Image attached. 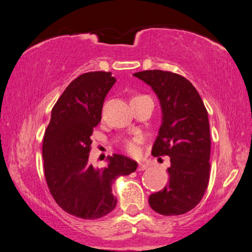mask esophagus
Masks as SVG:
<instances>
[{
	"mask_svg": "<svg viewBox=\"0 0 252 252\" xmlns=\"http://www.w3.org/2000/svg\"><path fill=\"white\" fill-rule=\"evenodd\" d=\"M148 166L145 164V163H141V162L138 163V171H144V170H146Z\"/></svg>",
	"mask_w": 252,
	"mask_h": 252,
	"instance_id": "obj_1",
	"label": "esophagus"
}]
</instances>
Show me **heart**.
<instances>
[{"mask_svg":"<svg viewBox=\"0 0 252 252\" xmlns=\"http://www.w3.org/2000/svg\"><path fill=\"white\" fill-rule=\"evenodd\" d=\"M140 138H133V139L127 140L126 143V150L127 153L136 155L139 152V144H140Z\"/></svg>","mask_w":252,"mask_h":252,"instance_id":"1","label":"heart"}]
</instances>
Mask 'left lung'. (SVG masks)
Segmentation results:
<instances>
[{"mask_svg":"<svg viewBox=\"0 0 252 252\" xmlns=\"http://www.w3.org/2000/svg\"><path fill=\"white\" fill-rule=\"evenodd\" d=\"M157 94L162 125L152 148L153 157H170L169 183L148 198L163 216L192 210L203 197L210 177V127L207 108L195 88L179 74L144 70L133 74Z\"/></svg>","mask_w":252,"mask_h":252,"instance_id":"left-lung-1","label":"left lung"}]
</instances>
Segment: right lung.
<instances>
[{"mask_svg": "<svg viewBox=\"0 0 252 252\" xmlns=\"http://www.w3.org/2000/svg\"><path fill=\"white\" fill-rule=\"evenodd\" d=\"M115 81L111 72L76 77L55 104L44 133L42 155L49 190L63 211L82 219L109 214L116 205L113 183L137 169L136 161L121 154L108 157L104 169L89 163L90 137L100 122L105 97Z\"/></svg>", "mask_w": 252, "mask_h": 252, "instance_id": "right-lung-1", "label": "right lung"}]
</instances>
